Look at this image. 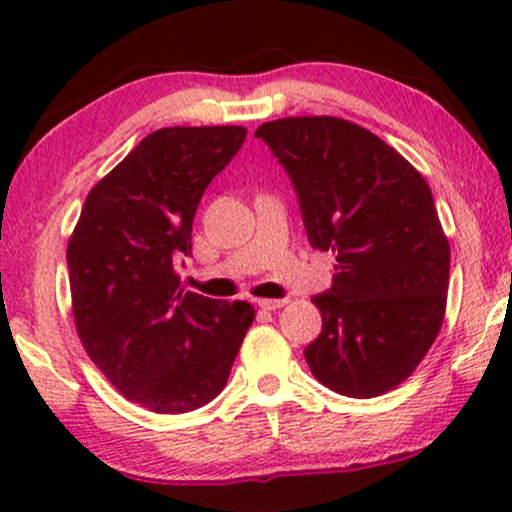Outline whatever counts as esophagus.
I'll list each match as a JSON object with an SVG mask.
<instances>
[{"instance_id":"esophagus-1","label":"esophagus","mask_w":512,"mask_h":512,"mask_svg":"<svg viewBox=\"0 0 512 512\" xmlns=\"http://www.w3.org/2000/svg\"><path fill=\"white\" fill-rule=\"evenodd\" d=\"M286 303H289L286 298H260V301H257V305H260L262 310H279L284 308Z\"/></svg>"}]
</instances>
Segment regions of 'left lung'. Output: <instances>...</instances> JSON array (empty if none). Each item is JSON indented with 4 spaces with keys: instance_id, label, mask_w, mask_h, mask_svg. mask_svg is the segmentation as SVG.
I'll use <instances>...</instances> for the list:
<instances>
[{
    "instance_id": "8db88e82",
    "label": "left lung",
    "mask_w": 512,
    "mask_h": 512,
    "mask_svg": "<svg viewBox=\"0 0 512 512\" xmlns=\"http://www.w3.org/2000/svg\"><path fill=\"white\" fill-rule=\"evenodd\" d=\"M291 175L315 250L337 257L313 298L322 332L305 361L346 397H378L414 373L445 317L450 243L428 182L402 154L342 117H281L257 127Z\"/></svg>"
}]
</instances>
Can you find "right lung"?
Here are the masks:
<instances>
[{
    "mask_svg": "<svg viewBox=\"0 0 512 512\" xmlns=\"http://www.w3.org/2000/svg\"><path fill=\"white\" fill-rule=\"evenodd\" d=\"M248 129L163 127L88 192L69 238L72 313L88 358L129 402L185 414L226 385L255 308L180 289L192 219Z\"/></svg>",
    "mask_w": 512,
    "mask_h": 512,
    "instance_id": "1",
    "label": "right lung"
}]
</instances>
